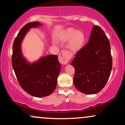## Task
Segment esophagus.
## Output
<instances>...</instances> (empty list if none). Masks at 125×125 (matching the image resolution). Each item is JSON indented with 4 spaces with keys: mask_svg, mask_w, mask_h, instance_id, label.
<instances>
[{
    "mask_svg": "<svg viewBox=\"0 0 125 125\" xmlns=\"http://www.w3.org/2000/svg\"><path fill=\"white\" fill-rule=\"evenodd\" d=\"M70 59L71 56L67 51H62L59 54V61L62 64H66L69 61Z\"/></svg>",
    "mask_w": 125,
    "mask_h": 125,
    "instance_id": "1",
    "label": "esophagus"
}]
</instances>
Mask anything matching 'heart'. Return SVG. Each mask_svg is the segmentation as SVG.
Masks as SVG:
<instances>
[{
  "label": "heart",
  "mask_w": 125,
  "mask_h": 125,
  "mask_svg": "<svg viewBox=\"0 0 125 125\" xmlns=\"http://www.w3.org/2000/svg\"><path fill=\"white\" fill-rule=\"evenodd\" d=\"M60 41L67 43V48L72 52H77L83 48L86 42L85 34L72 28H67L59 35ZM54 43H56L54 42Z\"/></svg>",
  "instance_id": "b5f03b06"
}]
</instances>
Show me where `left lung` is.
I'll return each mask as SVG.
<instances>
[{"label":"left lung","mask_w":125,"mask_h":125,"mask_svg":"<svg viewBox=\"0 0 125 125\" xmlns=\"http://www.w3.org/2000/svg\"><path fill=\"white\" fill-rule=\"evenodd\" d=\"M75 73L73 83L85 94H95L102 89L109 78L112 59L110 42L104 31L94 26L89 42L76 54L71 63Z\"/></svg>","instance_id":"8db88e82"}]
</instances>
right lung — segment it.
<instances>
[{
	"instance_id": "add662e5",
	"label": "right lung",
	"mask_w": 125,
	"mask_h": 125,
	"mask_svg": "<svg viewBox=\"0 0 125 125\" xmlns=\"http://www.w3.org/2000/svg\"><path fill=\"white\" fill-rule=\"evenodd\" d=\"M41 25L38 21L30 22L21 29L14 41L12 56L13 69L21 88L31 95L38 97L53 92L61 67L57 55L42 57L32 64L29 63L23 57L21 43L24 37L30 29Z\"/></svg>"
}]
</instances>
